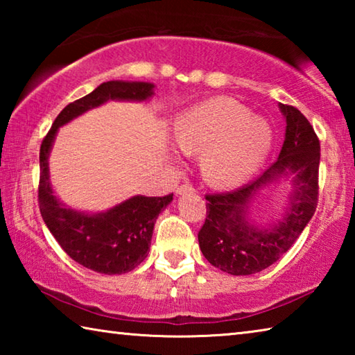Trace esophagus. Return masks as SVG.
Instances as JSON below:
<instances>
[{
    "instance_id": "1",
    "label": "esophagus",
    "mask_w": 355,
    "mask_h": 355,
    "mask_svg": "<svg viewBox=\"0 0 355 355\" xmlns=\"http://www.w3.org/2000/svg\"><path fill=\"white\" fill-rule=\"evenodd\" d=\"M194 186L189 184V183H184V184H180L177 188V194H186V192H194Z\"/></svg>"
}]
</instances>
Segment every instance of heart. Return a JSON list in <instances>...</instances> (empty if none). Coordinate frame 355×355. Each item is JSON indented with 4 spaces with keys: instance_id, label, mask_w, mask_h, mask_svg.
I'll return each instance as SVG.
<instances>
[{
    "instance_id": "obj_1",
    "label": "heart",
    "mask_w": 355,
    "mask_h": 355,
    "mask_svg": "<svg viewBox=\"0 0 355 355\" xmlns=\"http://www.w3.org/2000/svg\"><path fill=\"white\" fill-rule=\"evenodd\" d=\"M175 139L184 153H202L209 182L230 188L260 169L271 153L269 125L238 101L214 97L178 119Z\"/></svg>"
}]
</instances>
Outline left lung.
<instances>
[{"mask_svg": "<svg viewBox=\"0 0 355 355\" xmlns=\"http://www.w3.org/2000/svg\"><path fill=\"white\" fill-rule=\"evenodd\" d=\"M286 133L279 159L249 184L232 192L208 194L207 219L199 232L203 257L232 275H250L271 266L290 250L316 211L320 139L297 107L279 105ZM292 175L293 192L284 219L269 229L248 224L245 213L256 192L280 176Z\"/></svg>", "mask_w": 355, "mask_h": 355, "instance_id": "1", "label": "left lung"}]
</instances>
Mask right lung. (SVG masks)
I'll use <instances>...</instances> for the list:
<instances>
[{
  "label": "right lung",
  "instance_id": "1",
  "mask_svg": "<svg viewBox=\"0 0 355 355\" xmlns=\"http://www.w3.org/2000/svg\"><path fill=\"white\" fill-rule=\"evenodd\" d=\"M152 83L107 81L59 112L40 146L39 208L44 222L71 260L100 274L133 271L146 260L158 214L172 202L164 197L135 196L106 213L86 214L64 207L50 183L48 156L59 127L107 100L142 101L153 95Z\"/></svg>",
  "mask_w": 355,
  "mask_h": 355
}]
</instances>
